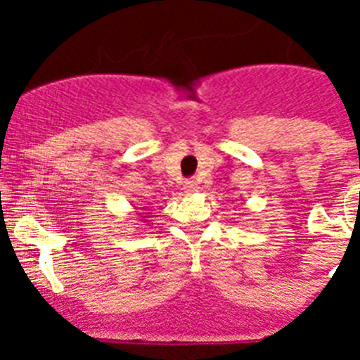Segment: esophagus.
Returning <instances> with one entry per match:
<instances>
[{"label": "esophagus", "mask_w": 360, "mask_h": 360, "mask_svg": "<svg viewBox=\"0 0 360 360\" xmlns=\"http://www.w3.org/2000/svg\"><path fill=\"white\" fill-rule=\"evenodd\" d=\"M184 189H186L187 195H191V193H196V191H198V182H196L195 178L186 180V184H184Z\"/></svg>", "instance_id": "obj_1"}]
</instances>
